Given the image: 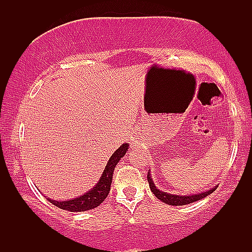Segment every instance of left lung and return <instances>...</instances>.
Segmentation results:
<instances>
[{"instance_id":"left-lung-1","label":"left lung","mask_w":252,"mask_h":252,"mask_svg":"<svg viewBox=\"0 0 252 252\" xmlns=\"http://www.w3.org/2000/svg\"><path fill=\"white\" fill-rule=\"evenodd\" d=\"M147 182H149V184H150L151 191H152V192L154 193V196H156L158 199H160L161 202H163L165 204H168V205H173V206H182V205H187V204L197 202V200L205 198L206 196H209L210 193H212L213 191L217 189V187H214V188H212V189L204 191V192L189 194V196H186V194H184V196H180V194H172L168 192H163V191L159 190L156 187V184H154L153 180H152V176H151V174H150V170H149V173H147Z\"/></svg>"}]
</instances>
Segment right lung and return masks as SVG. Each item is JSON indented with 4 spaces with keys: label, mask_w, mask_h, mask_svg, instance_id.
<instances>
[{
    "label": "right lung",
    "mask_w": 252,
    "mask_h": 252,
    "mask_svg": "<svg viewBox=\"0 0 252 252\" xmlns=\"http://www.w3.org/2000/svg\"><path fill=\"white\" fill-rule=\"evenodd\" d=\"M128 149V143H124L123 145H121L119 149L112 154V157L109 158L107 166L105 167V169H103L102 175L98 181V183H96L91 190L82 194V196L69 200H53L49 198L47 199H48L53 205L58 206L62 210L70 211V212H84V211L95 209V207L99 206L100 204L106 199V197L108 196L110 186H112L114 169H115V167L117 163H119L121 158L126 156Z\"/></svg>",
    "instance_id": "obj_1"
}]
</instances>
